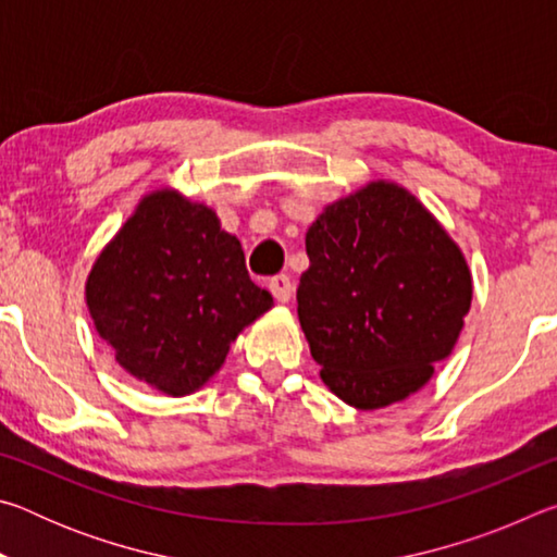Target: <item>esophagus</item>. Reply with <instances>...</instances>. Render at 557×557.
<instances>
[{
	"mask_svg": "<svg viewBox=\"0 0 557 557\" xmlns=\"http://www.w3.org/2000/svg\"><path fill=\"white\" fill-rule=\"evenodd\" d=\"M270 292H272V295H275L277 301H282V305H285V301H289L292 292H295V285H292V280L287 275H275V277L270 280Z\"/></svg>",
	"mask_w": 557,
	"mask_h": 557,
	"instance_id": "34e87169",
	"label": "esophagus"
}]
</instances>
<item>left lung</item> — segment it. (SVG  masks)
I'll return each instance as SVG.
<instances>
[{
	"instance_id": "8db88e82",
	"label": "left lung",
	"mask_w": 557,
	"mask_h": 557,
	"mask_svg": "<svg viewBox=\"0 0 557 557\" xmlns=\"http://www.w3.org/2000/svg\"><path fill=\"white\" fill-rule=\"evenodd\" d=\"M297 314L322 381L358 410L420 391L471 307L459 245L398 184L371 182L319 213Z\"/></svg>"
}]
</instances>
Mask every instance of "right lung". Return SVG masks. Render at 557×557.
Masks as SVG:
<instances>
[{"instance_id": "obj_1", "label": "right lung", "mask_w": 557, "mask_h": 557, "mask_svg": "<svg viewBox=\"0 0 557 557\" xmlns=\"http://www.w3.org/2000/svg\"><path fill=\"white\" fill-rule=\"evenodd\" d=\"M86 301L122 369L178 398L209 383L272 295L215 211L157 188L98 256Z\"/></svg>"}]
</instances>
